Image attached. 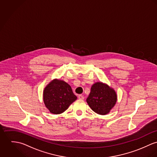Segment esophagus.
Listing matches in <instances>:
<instances>
[{
	"mask_svg": "<svg viewBox=\"0 0 157 157\" xmlns=\"http://www.w3.org/2000/svg\"><path fill=\"white\" fill-rule=\"evenodd\" d=\"M78 99H81V100H84V97L82 95H79L78 96Z\"/></svg>",
	"mask_w": 157,
	"mask_h": 157,
	"instance_id": "obj_1",
	"label": "esophagus"
}]
</instances>
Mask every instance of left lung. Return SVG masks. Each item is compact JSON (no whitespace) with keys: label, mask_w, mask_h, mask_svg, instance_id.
I'll return each instance as SVG.
<instances>
[{"label":"left lung","mask_w":157,"mask_h":157,"mask_svg":"<svg viewBox=\"0 0 157 157\" xmlns=\"http://www.w3.org/2000/svg\"><path fill=\"white\" fill-rule=\"evenodd\" d=\"M116 101L115 91L102 82H96L92 86L87 99V104L91 109L101 115L108 114Z\"/></svg>","instance_id":"obj_1"}]
</instances>
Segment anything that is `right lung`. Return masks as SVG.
I'll use <instances>...</instances> for the list:
<instances>
[{
	"mask_svg": "<svg viewBox=\"0 0 157 157\" xmlns=\"http://www.w3.org/2000/svg\"><path fill=\"white\" fill-rule=\"evenodd\" d=\"M76 99L71 87L63 81L53 80L43 91L44 104L49 111L55 114L65 111Z\"/></svg>",
	"mask_w": 157,
	"mask_h": 157,
	"instance_id": "right-lung-1",
	"label": "right lung"
}]
</instances>
